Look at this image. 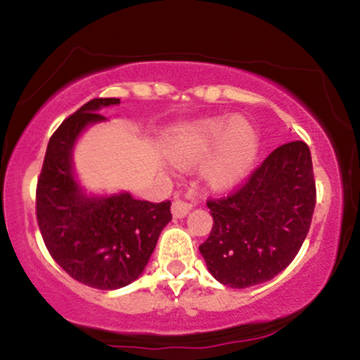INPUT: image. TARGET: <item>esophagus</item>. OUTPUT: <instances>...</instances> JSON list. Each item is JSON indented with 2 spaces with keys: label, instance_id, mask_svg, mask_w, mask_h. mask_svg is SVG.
Listing matches in <instances>:
<instances>
[{
  "label": "esophagus",
  "instance_id": "1",
  "mask_svg": "<svg viewBox=\"0 0 360 360\" xmlns=\"http://www.w3.org/2000/svg\"><path fill=\"white\" fill-rule=\"evenodd\" d=\"M192 207H193L192 202L175 199V200H173V204H172L173 217H176V219H181V217H185L188 212L192 211Z\"/></svg>",
  "mask_w": 360,
  "mask_h": 360
}]
</instances>
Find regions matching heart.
I'll return each mask as SVG.
<instances>
[{
    "label": "heart",
    "mask_w": 360,
    "mask_h": 360,
    "mask_svg": "<svg viewBox=\"0 0 360 360\" xmlns=\"http://www.w3.org/2000/svg\"><path fill=\"white\" fill-rule=\"evenodd\" d=\"M258 151L260 137L255 126L238 117L207 119L187 127L172 156L181 165H197L214 152L204 167V179L214 187H231L248 175Z\"/></svg>",
    "instance_id": "b5f03b06"
}]
</instances>
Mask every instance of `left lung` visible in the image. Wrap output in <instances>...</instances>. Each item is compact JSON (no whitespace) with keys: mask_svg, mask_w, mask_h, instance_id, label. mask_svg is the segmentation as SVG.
<instances>
[{"mask_svg":"<svg viewBox=\"0 0 360 360\" xmlns=\"http://www.w3.org/2000/svg\"><path fill=\"white\" fill-rule=\"evenodd\" d=\"M314 204L308 144L292 141L274 149L240 191L207 202L214 224L199 246L207 270L234 289L274 278L300 252Z\"/></svg>","mask_w":360,"mask_h":360,"instance_id":"left-lung-1","label":"left lung"}]
</instances>
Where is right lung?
<instances>
[{"instance_id":"1","label":"right lung","mask_w":360,"mask_h":360,"mask_svg":"<svg viewBox=\"0 0 360 360\" xmlns=\"http://www.w3.org/2000/svg\"><path fill=\"white\" fill-rule=\"evenodd\" d=\"M119 103L95 98L68 117L47 144L37 184V221L51 257L72 278L102 290L134 282L172 221L169 200L153 204L129 192L95 195L78 181L72 153L79 136L107 120L100 108Z\"/></svg>"}]
</instances>
